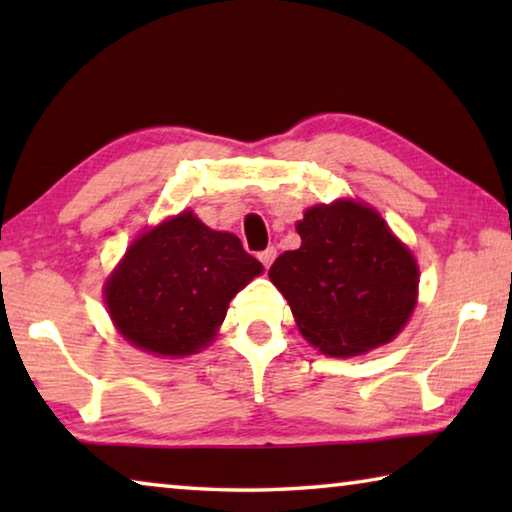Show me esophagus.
Here are the masks:
<instances>
[{
    "label": "esophagus",
    "mask_w": 512,
    "mask_h": 512,
    "mask_svg": "<svg viewBox=\"0 0 512 512\" xmlns=\"http://www.w3.org/2000/svg\"><path fill=\"white\" fill-rule=\"evenodd\" d=\"M275 255H277V250L273 248V246H268L266 250H262V253H259L257 257H259V262L264 264V268H268L273 264V259H275Z\"/></svg>",
    "instance_id": "1"
}]
</instances>
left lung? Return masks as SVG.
<instances>
[{
	"instance_id": "1",
	"label": "left lung",
	"mask_w": 512,
	"mask_h": 512,
	"mask_svg": "<svg viewBox=\"0 0 512 512\" xmlns=\"http://www.w3.org/2000/svg\"><path fill=\"white\" fill-rule=\"evenodd\" d=\"M302 244L268 277L300 334L329 357H357L393 341L418 300V264L386 221L350 198L314 205L296 225Z\"/></svg>"
}]
</instances>
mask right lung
Segmentation results:
<instances>
[{"mask_svg":"<svg viewBox=\"0 0 512 512\" xmlns=\"http://www.w3.org/2000/svg\"><path fill=\"white\" fill-rule=\"evenodd\" d=\"M262 271L239 237L180 212L128 246L103 296L128 343L158 357H187L214 339L230 300Z\"/></svg>","mask_w":512,"mask_h":512,"instance_id":"right-lung-1","label":"right lung"}]
</instances>
